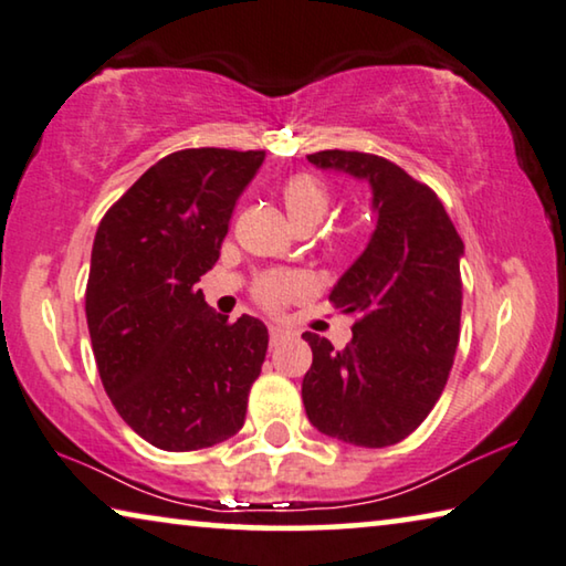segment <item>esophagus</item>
<instances>
[{"instance_id":"1","label":"esophagus","mask_w":566,"mask_h":566,"mask_svg":"<svg viewBox=\"0 0 566 566\" xmlns=\"http://www.w3.org/2000/svg\"><path fill=\"white\" fill-rule=\"evenodd\" d=\"M289 338H293V334L289 332V328H281V326H271V346H277V344L289 342Z\"/></svg>"}]
</instances>
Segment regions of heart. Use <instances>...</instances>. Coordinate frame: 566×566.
I'll return each mask as SVG.
<instances>
[{
    "mask_svg": "<svg viewBox=\"0 0 566 566\" xmlns=\"http://www.w3.org/2000/svg\"><path fill=\"white\" fill-rule=\"evenodd\" d=\"M283 205L289 210L293 224H316L321 217L326 214L328 205H332V192L328 187L313 174H293L283 181L281 187ZM303 283L301 277L289 271H271L258 277L255 283V298L263 303L265 308H281L289 303L295 293H301Z\"/></svg>",
    "mask_w": 566,
    "mask_h": 566,
    "instance_id": "b5f03b06",
    "label": "heart"
}]
</instances>
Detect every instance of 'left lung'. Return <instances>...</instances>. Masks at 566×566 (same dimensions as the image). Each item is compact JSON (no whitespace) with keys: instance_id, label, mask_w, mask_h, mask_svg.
Returning <instances> with one entry per match:
<instances>
[{"instance_id":"left-lung-1","label":"left lung","mask_w":566,"mask_h":566,"mask_svg":"<svg viewBox=\"0 0 566 566\" xmlns=\"http://www.w3.org/2000/svg\"><path fill=\"white\" fill-rule=\"evenodd\" d=\"M318 169L369 181L377 228L328 301L354 313L352 342L306 332L313 364L303 405L313 428L361 448H387L417 430L446 389L460 338L463 240L428 185L361 151H316Z\"/></svg>"}]
</instances>
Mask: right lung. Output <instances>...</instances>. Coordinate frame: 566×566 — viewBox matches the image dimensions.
Returning a JSON list of instances; mask_svg holds the SVG:
<instances>
[{"label":"right lung","instance_id":"right-lung-1","mask_svg":"<svg viewBox=\"0 0 566 566\" xmlns=\"http://www.w3.org/2000/svg\"><path fill=\"white\" fill-rule=\"evenodd\" d=\"M265 151L164 156L111 207L93 240L85 318L103 387L128 428L187 453L232 438L268 352L253 316L228 321L197 281Z\"/></svg>","mask_w":566,"mask_h":566}]
</instances>
